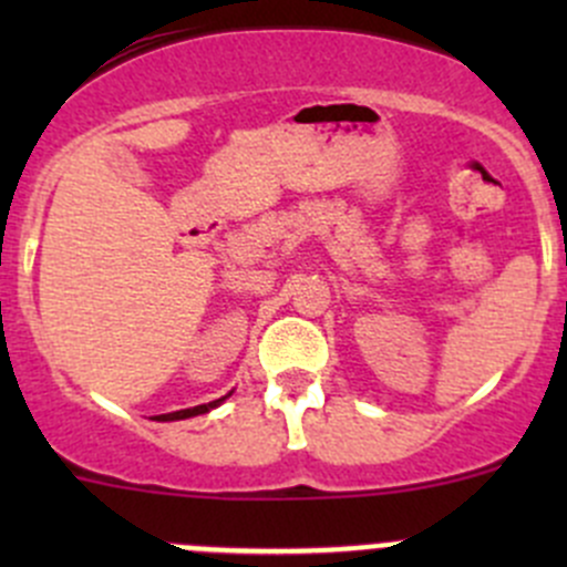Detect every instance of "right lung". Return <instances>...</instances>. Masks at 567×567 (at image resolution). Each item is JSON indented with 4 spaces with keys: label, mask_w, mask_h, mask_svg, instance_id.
<instances>
[{
    "label": "right lung",
    "mask_w": 567,
    "mask_h": 567,
    "mask_svg": "<svg viewBox=\"0 0 567 567\" xmlns=\"http://www.w3.org/2000/svg\"><path fill=\"white\" fill-rule=\"evenodd\" d=\"M233 392H227L225 398H219V400H210V403H203V405H194V409H183V411H173V414H158L156 420L158 422H175V420H188V416H197V414H208L210 409H216V405H221L225 403L227 398H230Z\"/></svg>",
    "instance_id": "obj_1"
}]
</instances>
